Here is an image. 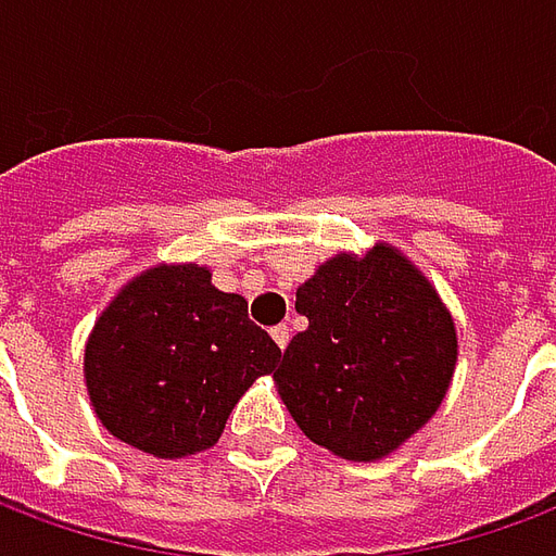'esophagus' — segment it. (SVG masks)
Returning <instances> with one entry per match:
<instances>
[{"instance_id":"1","label":"esophagus","mask_w":556,"mask_h":556,"mask_svg":"<svg viewBox=\"0 0 556 556\" xmlns=\"http://www.w3.org/2000/svg\"><path fill=\"white\" fill-rule=\"evenodd\" d=\"M270 337H274V342H277L279 349L286 351V345H289V327L277 325L274 330H270Z\"/></svg>"}]
</instances>
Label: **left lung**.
<instances>
[{"mask_svg": "<svg viewBox=\"0 0 556 556\" xmlns=\"http://www.w3.org/2000/svg\"><path fill=\"white\" fill-rule=\"evenodd\" d=\"M294 309L309 325L274 381L309 441L378 462L441 408L458 361L455 321L402 250L337 253L298 289Z\"/></svg>", "mask_w": 556, "mask_h": 556, "instance_id": "obj_1", "label": "left lung"}]
</instances>
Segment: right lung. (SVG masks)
<instances>
[{
    "instance_id": "1",
    "label": "right lung",
    "mask_w": 556,
    "mask_h": 556,
    "mask_svg": "<svg viewBox=\"0 0 556 556\" xmlns=\"http://www.w3.org/2000/svg\"><path fill=\"white\" fill-rule=\"evenodd\" d=\"M279 357L241 294L211 286L207 267L178 262L118 289L91 327L83 378L103 429L172 462L211 450L238 399Z\"/></svg>"
}]
</instances>
